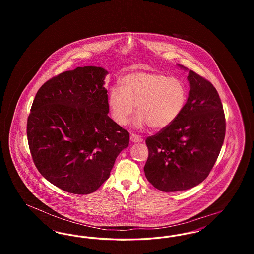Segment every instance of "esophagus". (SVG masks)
<instances>
[{"instance_id": "34e87169", "label": "esophagus", "mask_w": 254, "mask_h": 254, "mask_svg": "<svg viewBox=\"0 0 254 254\" xmlns=\"http://www.w3.org/2000/svg\"><path fill=\"white\" fill-rule=\"evenodd\" d=\"M130 141L132 143H141V142H143V138L141 136L136 135V134H131L130 135Z\"/></svg>"}]
</instances>
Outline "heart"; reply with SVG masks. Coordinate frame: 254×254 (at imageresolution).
Listing matches in <instances>:
<instances>
[{"mask_svg": "<svg viewBox=\"0 0 254 254\" xmlns=\"http://www.w3.org/2000/svg\"><path fill=\"white\" fill-rule=\"evenodd\" d=\"M120 85L121 88L111 87L108 95L111 118L119 126L127 124L136 107L135 127L149 125L153 129H164L178 119L187 102V88L181 80L162 73H129Z\"/></svg>", "mask_w": 254, "mask_h": 254, "instance_id": "obj_1", "label": "heart"}]
</instances>
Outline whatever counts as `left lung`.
<instances>
[{
	"label": "left lung",
	"instance_id": "obj_1",
	"mask_svg": "<svg viewBox=\"0 0 254 254\" xmlns=\"http://www.w3.org/2000/svg\"><path fill=\"white\" fill-rule=\"evenodd\" d=\"M190 91L178 119L145 144L148 158L144 171L159 190H187L205 180L213 168L226 134V119L217 90L187 67Z\"/></svg>",
	"mask_w": 254,
	"mask_h": 254
}]
</instances>
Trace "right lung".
I'll return each instance as SVG.
<instances>
[{"label":"right lung","instance_id":"right-lung-1","mask_svg":"<svg viewBox=\"0 0 254 254\" xmlns=\"http://www.w3.org/2000/svg\"><path fill=\"white\" fill-rule=\"evenodd\" d=\"M100 66H79L40 87L27 119V141L39 172L73 194H89L109 179L129 133L109 118Z\"/></svg>","mask_w":254,"mask_h":254}]
</instances>
